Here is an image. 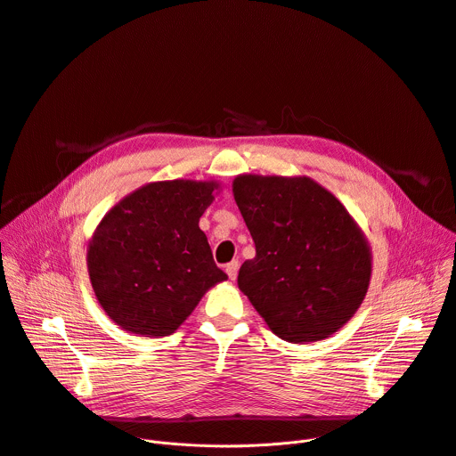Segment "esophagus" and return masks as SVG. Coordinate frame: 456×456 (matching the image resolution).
<instances>
[{
    "mask_svg": "<svg viewBox=\"0 0 456 456\" xmlns=\"http://www.w3.org/2000/svg\"><path fill=\"white\" fill-rule=\"evenodd\" d=\"M238 269H240V264H238V262H231V264H227V267H225V273H227V276H229L231 280H236Z\"/></svg>",
    "mask_w": 456,
    "mask_h": 456,
    "instance_id": "1",
    "label": "esophagus"
}]
</instances>
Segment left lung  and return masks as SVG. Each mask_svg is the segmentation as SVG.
<instances>
[{
    "label": "left lung",
    "instance_id": "left-lung-1",
    "mask_svg": "<svg viewBox=\"0 0 456 456\" xmlns=\"http://www.w3.org/2000/svg\"><path fill=\"white\" fill-rule=\"evenodd\" d=\"M236 206L256 245L238 287L289 343L327 339L354 317L371 278V247L329 189L308 176L238 175Z\"/></svg>",
    "mask_w": 456,
    "mask_h": 456
}]
</instances>
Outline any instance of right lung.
Masks as SVG:
<instances>
[{"instance_id": "add662e5", "label": "right lung", "mask_w": 456, "mask_h": 456, "mask_svg": "<svg viewBox=\"0 0 456 456\" xmlns=\"http://www.w3.org/2000/svg\"><path fill=\"white\" fill-rule=\"evenodd\" d=\"M218 191L216 180L150 182L99 222L88 241V274L99 305L122 330L171 336L227 280L199 225Z\"/></svg>"}]
</instances>
